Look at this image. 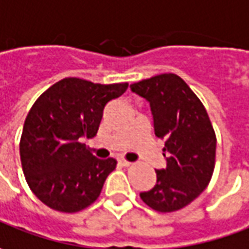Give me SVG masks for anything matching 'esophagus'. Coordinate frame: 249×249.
Wrapping results in <instances>:
<instances>
[{"label":"esophagus","instance_id":"34e87169","mask_svg":"<svg viewBox=\"0 0 249 249\" xmlns=\"http://www.w3.org/2000/svg\"><path fill=\"white\" fill-rule=\"evenodd\" d=\"M118 163H120L121 166H124V167L131 166V161H128V160H125V159H118Z\"/></svg>","mask_w":249,"mask_h":249}]
</instances>
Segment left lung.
<instances>
[{"mask_svg":"<svg viewBox=\"0 0 249 249\" xmlns=\"http://www.w3.org/2000/svg\"><path fill=\"white\" fill-rule=\"evenodd\" d=\"M150 103L155 135L164 141L167 167L156 170V185L141 192L153 211L176 212L209 185L216 161V134L205 106L176 73H161L131 85Z\"/></svg>","mask_w":249,"mask_h":249,"instance_id":"8db88e82","label":"left lung"}]
</instances>
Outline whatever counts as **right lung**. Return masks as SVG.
<instances>
[{
  "label": "right lung",
  "instance_id": "obj_1",
  "mask_svg": "<svg viewBox=\"0 0 249 249\" xmlns=\"http://www.w3.org/2000/svg\"><path fill=\"white\" fill-rule=\"evenodd\" d=\"M126 89V82L102 85L65 78L32 106L19 153L27 185L44 205L75 213L99 198L117 160L94 157L83 141L97 134L106 104Z\"/></svg>",
  "mask_w": 249,
  "mask_h": 249
}]
</instances>
